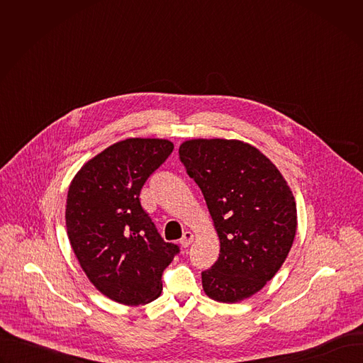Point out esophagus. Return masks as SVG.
Masks as SVG:
<instances>
[{"mask_svg": "<svg viewBox=\"0 0 363 363\" xmlns=\"http://www.w3.org/2000/svg\"><path fill=\"white\" fill-rule=\"evenodd\" d=\"M192 240H194V234H192L191 231H185V233H184V235H182V238L179 240V244H181V247L186 248V247H189V245H191Z\"/></svg>", "mask_w": 363, "mask_h": 363, "instance_id": "34e87169", "label": "esophagus"}]
</instances>
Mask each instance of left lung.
<instances>
[{"instance_id":"left-lung-1","label":"left lung","mask_w":363,"mask_h":363,"mask_svg":"<svg viewBox=\"0 0 363 363\" xmlns=\"http://www.w3.org/2000/svg\"><path fill=\"white\" fill-rule=\"evenodd\" d=\"M220 238V257L202 272L210 298L237 303L260 291L283 266L297 230L296 201L277 167L237 139H189L179 146Z\"/></svg>"}]
</instances>
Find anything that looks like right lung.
Instances as JSON below:
<instances>
[{
	"instance_id": "1",
	"label": "right lung",
	"mask_w": 363,
	"mask_h": 363,
	"mask_svg": "<svg viewBox=\"0 0 363 363\" xmlns=\"http://www.w3.org/2000/svg\"><path fill=\"white\" fill-rule=\"evenodd\" d=\"M174 149L168 139L129 138L87 161L74 175L66 202L70 245L90 283L126 306L158 298L162 273L179 252L165 242L139 194Z\"/></svg>"
}]
</instances>
